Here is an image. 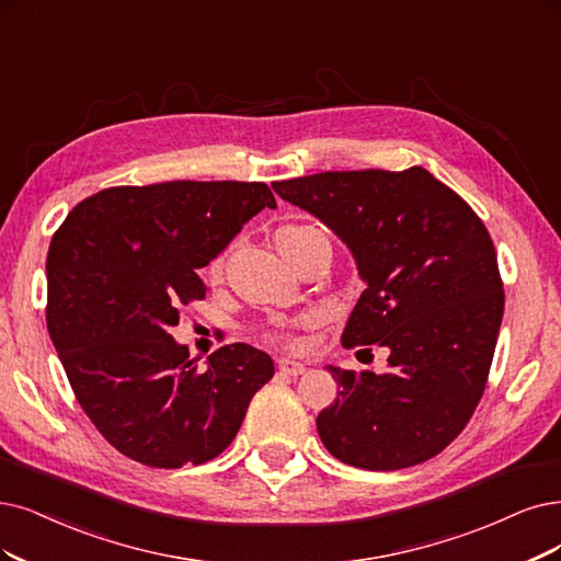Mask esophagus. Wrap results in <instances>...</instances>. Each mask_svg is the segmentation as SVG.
I'll use <instances>...</instances> for the list:
<instances>
[{
	"label": "esophagus",
	"mask_w": 561,
	"mask_h": 561,
	"mask_svg": "<svg viewBox=\"0 0 561 561\" xmlns=\"http://www.w3.org/2000/svg\"><path fill=\"white\" fill-rule=\"evenodd\" d=\"M277 367H279V371H284V375H288V377H298L307 369L302 363H298L294 358H279Z\"/></svg>",
	"instance_id": "34e87169"
}]
</instances>
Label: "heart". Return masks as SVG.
<instances>
[{"mask_svg":"<svg viewBox=\"0 0 561 561\" xmlns=\"http://www.w3.org/2000/svg\"><path fill=\"white\" fill-rule=\"evenodd\" d=\"M314 231H319V228H314V226H305V224L284 226V228H279V231H277L275 242H279V240H284V238L307 236V233H314ZM219 270H221V259H215V261L210 263V267H207V273H210V275H219ZM314 321H317V319H314L312 314H307V317H300V319L294 323V328H309V325H314ZM267 340H270V342L286 344V346H294V348L302 344L300 335H298V333H294V330H284V333H270V335H267Z\"/></svg>","mask_w":561,"mask_h":561,"instance_id":"heart-1","label":"heart"}]
</instances>
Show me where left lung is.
<instances>
[{
  "label": "left lung",
  "instance_id": "1",
  "mask_svg": "<svg viewBox=\"0 0 561 561\" xmlns=\"http://www.w3.org/2000/svg\"><path fill=\"white\" fill-rule=\"evenodd\" d=\"M273 190L333 228L358 263L367 288L342 346L390 354L386 375L328 367L340 390L317 419L323 446L369 471L439 455L483 398L504 317L485 224L421 165L325 171Z\"/></svg>",
  "mask_w": 561,
  "mask_h": 561
}]
</instances>
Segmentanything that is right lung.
I'll return each mask as SVG.
<instances>
[{
  "label": "right lung",
  "instance_id": "obj_1",
  "mask_svg": "<svg viewBox=\"0 0 561 561\" xmlns=\"http://www.w3.org/2000/svg\"><path fill=\"white\" fill-rule=\"evenodd\" d=\"M263 207V182L173 180L80 201L50 242L46 323L73 396L127 458L180 469L236 439L273 358L236 342L198 369L169 328L203 300L198 270Z\"/></svg>",
  "mask_w": 561,
  "mask_h": 561
}]
</instances>
